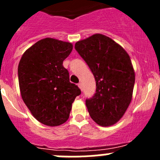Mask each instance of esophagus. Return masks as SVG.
I'll use <instances>...</instances> for the list:
<instances>
[{
	"mask_svg": "<svg viewBox=\"0 0 160 160\" xmlns=\"http://www.w3.org/2000/svg\"><path fill=\"white\" fill-rule=\"evenodd\" d=\"M78 88L82 90V84H81V83H78Z\"/></svg>",
	"mask_w": 160,
	"mask_h": 160,
	"instance_id": "34e87169",
	"label": "esophagus"
}]
</instances>
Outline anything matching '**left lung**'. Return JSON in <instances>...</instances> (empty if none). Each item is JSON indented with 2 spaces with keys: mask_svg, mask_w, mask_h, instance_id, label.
I'll list each match as a JSON object with an SVG mask.
<instances>
[{
  "mask_svg": "<svg viewBox=\"0 0 160 160\" xmlns=\"http://www.w3.org/2000/svg\"><path fill=\"white\" fill-rule=\"evenodd\" d=\"M96 81L94 96L86 101L91 118L108 127L125 114L132 99L135 71L129 55L109 37L94 34L75 44Z\"/></svg>",
  "mask_w": 160,
  "mask_h": 160,
  "instance_id": "obj_1",
  "label": "left lung"
}]
</instances>
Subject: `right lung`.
<instances>
[{
	"label": "right lung",
	"instance_id": "right-lung-1",
	"mask_svg": "<svg viewBox=\"0 0 160 160\" xmlns=\"http://www.w3.org/2000/svg\"><path fill=\"white\" fill-rule=\"evenodd\" d=\"M72 44L46 38L22 55L18 68L21 95L36 120L47 126H58L70 117L72 104L81 91L70 82L62 66Z\"/></svg>",
	"mask_w": 160,
	"mask_h": 160
}]
</instances>
